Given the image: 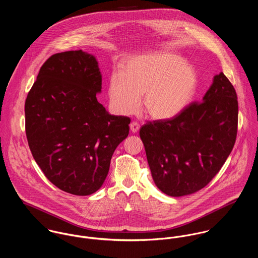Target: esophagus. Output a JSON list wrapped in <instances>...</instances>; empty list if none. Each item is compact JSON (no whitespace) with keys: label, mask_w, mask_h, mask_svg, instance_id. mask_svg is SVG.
<instances>
[{"label":"esophagus","mask_w":258,"mask_h":258,"mask_svg":"<svg viewBox=\"0 0 258 258\" xmlns=\"http://www.w3.org/2000/svg\"><path fill=\"white\" fill-rule=\"evenodd\" d=\"M130 129H131V131L133 133H137L139 131V129H140V125L137 122L133 121V122L130 123Z\"/></svg>","instance_id":"obj_1"}]
</instances>
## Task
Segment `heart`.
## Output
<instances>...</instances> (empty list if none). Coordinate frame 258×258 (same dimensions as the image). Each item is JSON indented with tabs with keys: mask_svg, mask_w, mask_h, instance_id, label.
I'll return each mask as SVG.
<instances>
[{
	"mask_svg": "<svg viewBox=\"0 0 258 258\" xmlns=\"http://www.w3.org/2000/svg\"><path fill=\"white\" fill-rule=\"evenodd\" d=\"M195 70L172 53L152 52L127 60L108 82L112 106L121 114L142 108L157 120L174 118L186 107L197 88Z\"/></svg>",
	"mask_w": 258,
	"mask_h": 258,
	"instance_id": "obj_1",
	"label": "heart"
}]
</instances>
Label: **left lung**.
Returning <instances> with one entry per match:
<instances>
[{"instance_id": "1", "label": "left lung", "mask_w": 258, "mask_h": 258, "mask_svg": "<svg viewBox=\"0 0 258 258\" xmlns=\"http://www.w3.org/2000/svg\"><path fill=\"white\" fill-rule=\"evenodd\" d=\"M238 103L235 89L221 73L202 102L172 119L140 129L152 178L170 197L194 194L219 173L234 146Z\"/></svg>"}]
</instances>
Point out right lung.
<instances>
[{
    "label": "right lung",
    "mask_w": 258,
    "mask_h": 258,
    "mask_svg": "<svg viewBox=\"0 0 258 258\" xmlns=\"http://www.w3.org/2000/svg\"><path fill=\"white\" fill-rule=\"evenodd\" d=\"M102 75L96 57L70 50L40 68L26 104L29 146L45 177L61 190H98L111 158L129 134L130 118L111 115L96 98Z\"/></svg>",
    "instance_id": "obj_1"
}]
</instances>
